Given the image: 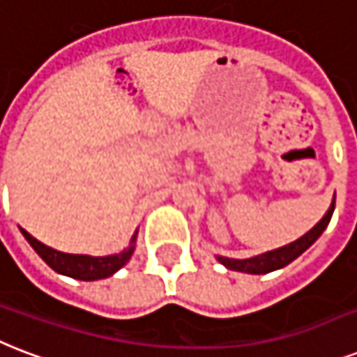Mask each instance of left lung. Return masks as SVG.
<instances>
[{"instance_id": "left-lung-1", "label": "left lung", "mask_w": 357, "mask_h": 357, "mask_svg": "<svg viewBox=\"0 0 357 357\" xmlns=\"http://www.w3.org/2000/svg\"><path fill=\"white\" fill-rule=\"evenodd\" d=\"M333 208H335V197L331 201L330 208H328V212L324 214V218H322L309 233H305L302 238L294 240L291 244L283 245V248L266 251V253L251 257V259H229V257H216V259L222 262L225 268H229V270H236V272L268 273L273 272V270H279V268L291 264L294 259H298L303 251L307 250V248H311V245L317 242V238H319L320 234L324 233V229L328 227V223H330L331 220V214H333Z\"/></svg>"}]
</instances>
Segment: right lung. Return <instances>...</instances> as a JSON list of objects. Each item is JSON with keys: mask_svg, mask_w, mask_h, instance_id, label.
<instances>
[{"mask_svg": "<svg viewBox=\"0 0 357 357\" xmlns=\"http://www.w3.org/2000/svg\"><path fill=\"white\" fill-rule=\"evenodd\" d=\"M24 238L31 244V248L38 253V257L48 264L52 270L57 273L68 275V278L79 279V281H95V279L109 278L113 273L121 270V268L130 261V257L135 250V236L137 231L130 240V245L121 253L107 257H91V255H73V253H63V251L52 250L48 245H44L43 242H38L37 238H33L31 234L20 229Z\"/></svg>", "mask_w": 357, "mask_h": 357, "instance_id": "obj_1", "label": "right lung"}]
</instances>
